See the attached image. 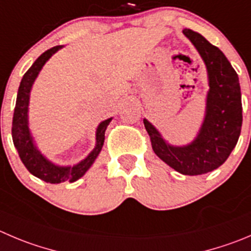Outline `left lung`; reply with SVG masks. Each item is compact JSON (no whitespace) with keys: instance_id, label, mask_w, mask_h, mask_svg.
<instances>
[{"instance_id":"left-lung-1","label":"left lung","mask_w":251,"mask_h":251,"mask_svg":"<svg viewBox=\"0 0 251 251\" xmlns=\"http://www.w3.org/2000/svg\"><path fill=\"white\" fill-rule=\"evenodd\" d=\"M183 34L192 42L208 71L207 111L199 137L187 147H170L144 119L155 154L182 175H202L216 170L237 145L243 123L239 77L223 52L191 29Z\"/></svg>"}]
</instances>
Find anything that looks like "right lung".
Here are the masks:
<instances>
[{
	"label": "right lung",
	"mask_w": 251,
	"mask_h": 251,
	"mask_svg": "<svg viewBox=\"0 0 251 251\" xmlns=\"http://www.w3.org/2000/svg\"><path fill=\"white\" fill-rule=\"evenodd\" d=\"M61 48V45H56L47 51H44L37 60L34 61L32 66L28 69L27 73L23 75L22 81H21L20 88H18V94H17L16 107H14L13 121H12V139L13 144L16 147L18 155H20L22 163L27 168L32 175L40 180L45 181L48 183H60L69 181L78 180L85 175L86 171L90 169V166L94 164L96 160L97 155L101 151L102 147L104 143V132L107 129V126L109 124L112 118L106 119L102 122L97 128L96 148L91 151L85 160H82L80 164L75 166H69V168H60L54 164L49 163L39 151L34 148L32 142V137L29 134L28 129V102H29V92L35 77L39 74L40 69L43 68L48 59Z\"/></svg>",
	"instance_id": "1"
}]
</instances>
